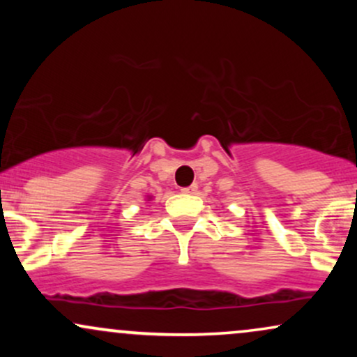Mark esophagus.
I'll use <instances>...</instances> for the list:
<instances>
[{
  "label": "esophagus",
  "instance_id": "esophagus-1",
  "mask_svg": "<svg viewBox=\"0 0 357 357\" xmlns=\"http://www.w3.org/2000/svg\"><path fill=\"white\" fill-rule=\"evenodd\" d=\"M196 190H198V186H196V184H191V186H188V188H183L181 191L184 192V195H195Z\"/></svg>",
  "mask_w": 357,
  "mask_h": 357
}]
</instances>
